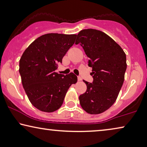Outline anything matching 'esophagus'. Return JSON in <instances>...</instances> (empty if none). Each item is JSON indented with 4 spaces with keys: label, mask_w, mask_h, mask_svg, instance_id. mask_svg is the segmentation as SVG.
<instances>
[{
    "label": "esophagus",
    "mask_w": 147,
    "mask_h": 147,
    "mask_svg": "<svg viewBox=\"0 0 147 147\" xmlns=\"http://www.w3.org/2000/svg\"><path fill=\"white\" fill-rule=\"evenodd\" d=\"M78 81L82 80V78H81L80 76H78Z\"/></svg>",
    "instance_id": "obj_1"
}]
</instances>
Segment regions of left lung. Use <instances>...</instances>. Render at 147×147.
<instances>
[{
	"label": "left lung",
	"instance_id": "8db88e82",
	"mask_svg": "<svg viewBox=\"0 0 147 147\" xmlns=\"http://www.w3.org/2000/svg\"><path fill=\"white\" fill-rule=\"evenodd\" d=\"M84 50L88 66L92 68V82L86 83V92L79 96L82 109L90 114H99L114 104L123 84L127 69L126 55L108 35L94 29L83 30L75 44Z\"/></svg>",
	"mask_w": 147,
	"mask_h": 147
}]
</instances>
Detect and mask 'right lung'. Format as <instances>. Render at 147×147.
Returning <instances> with one entry per match:
<instances>
[{"instance_id":"right-lung-1","label":"right lung","mask_w":147,"mask_h":147,"mask_svg":"<svg viewBox=\"0 0 147 147\" xmlns=\"http://www.w3.org/2000/svg\"><path fill=\"white\" fill-rule=\"evenodd\" d=\"M76 35L47 34L36 39L25 50L19 63L24 89L37 109L53 112L62 106L68 89L77 76L55 73L58 63L75 41Z\"/></svg>"}]
</instances>
